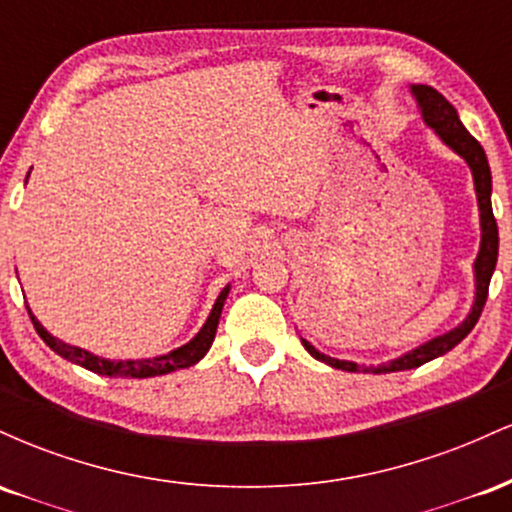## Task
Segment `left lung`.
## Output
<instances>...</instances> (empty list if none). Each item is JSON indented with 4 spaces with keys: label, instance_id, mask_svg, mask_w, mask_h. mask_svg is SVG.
Listing matches in <instances>:
<instances>
[{
    "label": "left lung",
    "instance_id": "1",
    "mask_svg": "<svg viewBox=\"0 0 512 512\" xmlns=\"http://www.w3.org/2000/svg\"><path fill=\"white\" fill-rule=\"evenodd\" d=\"M411 93H414L416 103H419L426 125L431 127L440 139H443V144H448L457 156H462L464 161H467L469 170H472L474 190H477V202H479V221H481V245H479L477 260H474V289L477 291H474L472 310H469V315L464 317L455 330L440 334V337H433L431 342L416 346V349L407 351V354L395 358V361L383 363V366L361 368L356 366L354 361H339V358L320 354L313 344L301 339L305 351H308L313 358H317V361L327 363V366L339 368V370H349V373H356V370H366V373H395V370L419 368L424 366V363L433 361V358L448 354L450 349H455V346L474 330V325H477L481 310H484L486 296H489L491 274L493 269H496V260H498V226H496V219H493V209H491V168H489V161H486L484 149H481L477 139L464 129L460 117H457V110L445 101L443 93H438L436 88L424 86V84L411 86Z\"/></svg>",
    "mask_w": 512,
    "mask_h": 512
}]
</instances>
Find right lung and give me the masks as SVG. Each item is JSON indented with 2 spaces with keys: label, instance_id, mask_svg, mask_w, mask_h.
I'll return each instance as SVG.
<instances>
[{
  "label": "right lung",
  "instance_id": "right-lung-1",
  "mask_svg": "<svg viewBox=\"0 0 512 512\" xmlns=\"http://www.w3.org/2000/svg\"><path fill=\"white\" fill-rule=\"evenodd\" d=\"M228 291H231V286H226V289L219 293V298H216V303H214V308H211L207 322H204L202 330H199L195 337L190 339V342L182 344L180 349H173L170 354L142 358V361H110V358H101V356L91 354V351L79 349V346H72V344L62 342V339L52 337V334L45 330L43 325H40L38 317L31 313V308H28V315H31V322H33L35 332L40 334V339H43V342L48 344L55 354H60L62 358H67V361L76 363V366L91 370V373H98V375H108V378H154V375L173 373V370L190 368V366H195L197 361H202L204 354L211 349V342H214V337H216V327H219V317H221L223 303H226Z\"/></svg>",
  "mask_w": 512,
  "mask_h": 512
}]
</instances>
